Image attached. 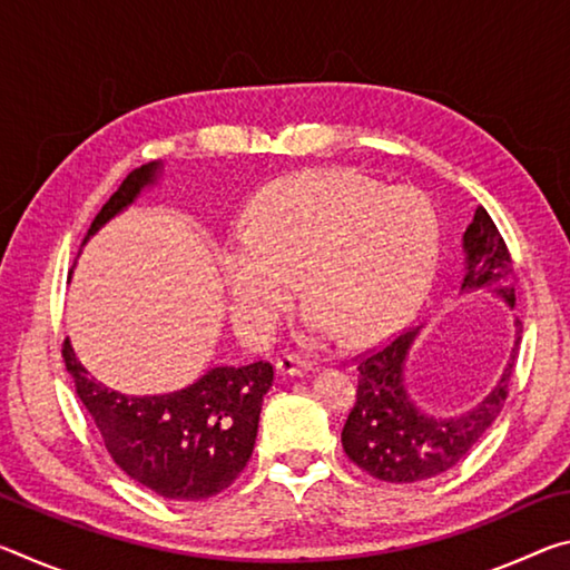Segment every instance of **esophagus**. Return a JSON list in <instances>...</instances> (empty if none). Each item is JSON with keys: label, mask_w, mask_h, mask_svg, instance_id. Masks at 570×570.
Wrapping results in <instances>:
<instances>
[{"label": "esophagus", "mask_w": 570, "mask_h": 570, "mask_svg": "<svg viewBox=\"0 0 570 570\" xmlns=\"http://www.w3.org/2000/svg\"><path fill=\"white\" fill-rule=\"evenodd\" d=\"M308 372V362L298 360V356H282L276 362V374L278 377H302Z\"/></svg>", "instance_id": "34e87169"}]
</instances>
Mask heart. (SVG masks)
Here are the masks:
<instances>
[{"mask_svg":"<svg viewBox=\"0 0 570 570\" xmlns=\"http://www.w3.org/2000/svg\"><path fill=\"white\" fill-rule=\"evenodd\" d=\"M440 248L435 208L417 190L352 170H304L266 186L248 228L228 234L218 264L230 316L248 342H266L296 296L314 340L346 332L374 342L420 304Z\"/></svg>","mask_w":570,"mask_h":570,"instance_id":"1","label":"heart"}]
</instances>
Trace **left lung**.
I'll use <instances>...</instances> for the list:
<instances>
[{
	"label": "left lung",
	"mask_w": 570,
	"mask_h": 570,
	"mask_svg": "<svg viewBox=\"0 0 570 570\" xmlns=\"http://www.w3.org/2000/svg\"><path fill=\"white\" fill-rule=\"evenodd\" d=\"M462 250H465V274L460 292L490 288L513 308V258L493 218L482 206L462 234ZM422 326L400 334L387 346L366 354L356 366L360 372L356 402L344 422L342 445L356 468L384 482L438 478L455 468L478 445V440L503 410L523 324L520 320L513 322V350L495 387L475 407L452 417L420 410L404 384V362Z\"/></svg>",
	"instance_id": "left-lung-1"
}]
</instances>
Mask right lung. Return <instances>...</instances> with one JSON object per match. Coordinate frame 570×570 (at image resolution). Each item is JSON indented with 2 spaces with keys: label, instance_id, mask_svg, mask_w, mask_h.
<instances>
[{
  "label": "right lung",
  "instance_id": "obj_1",
  "mask_svg": "<svg viewBox=\"0 0 570 570\" xmlns=\"http://www.w3.org/2000/svg\"><path fill=\"white\" fill-rule=\"evenodd\" d=\"M163 166L135 168L95 216L88 238L122 214L142 188L156 186ZM77 397L98 424L110 458L125 475L168 500H206L226 490L246 468L256 445L264 394L272 390L274 366H214L188 387L168 394H125L90 377L62 344Z\"/></svg>",
  "mask_w": 570,
  "mask_h": 570
}]
</instances>
